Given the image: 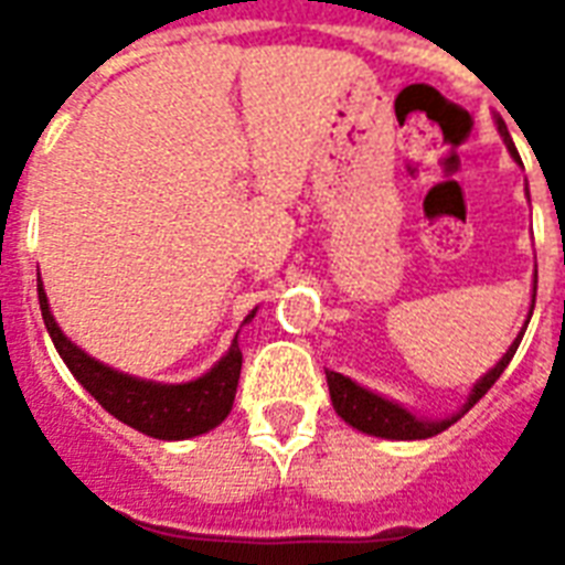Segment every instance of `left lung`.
Listing matches in <instances>:
<instances>
[{
	"label": "left lung",
	"mask_w": 565,
	"mask_h": 565,
	"mask_svg": "<svg viewBox=\"0 0 565 565\" xmlns=\"http://www.w3.org/2000/svg\"><path fill=\"white\" fill-rule=\"evenodd\" d=\"M497 129H500L502 141H505L509 152L518 159L512 135H509V129H505V122H502V119H497ZM533 307H536V295H533ZM533 307H530V316H533ZM526 324H530V319L524 322V331H526ZM524 331L514 337V343L509 345V352L500 358V364H497L493 370H488V373L472 385L467 403H463V409L455 415H448V418H443V422H424V418L413 415L409 409H403L401 403L385 401V397H379V394H373V391L361 388L358 382H352V379L343 376V373L324 370L333 409H337V415H340L345 424H352V427H358V430H364V434L370 436H382V439H427V436L443 434V430H448L457 418H463V415H467L469 409H472V406H476V403L491 391L493 382L502 376V370L509 367V361H512L514 352H518Z\"/></svg>",
	"instance_id": "obj_1"
}]
</instances>
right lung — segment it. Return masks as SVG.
<instances>
[{
    "label": "right lung",
    "mask_w": 565,
    "mask_h": 565,
    "mask_svg": "<svg viewBox=\"0 0 565 565\" xmlns=\"http://www.w3.org/2000/svg\"><path fill=\"white\" fill-rule=\"evenodd\" d=\"M39 303L47 333H51L60 358L65 361V367L72 370L74 379L122 424H129V427L152 436V439H189V436H201L213 430L232 413L237 379H241L243 367V352L237 345V337H234L232 349L204 376L192 379V382H180V385H162V382H147V379L119 373V370L81 352L60 331V324H56L51 312V303H47V295L41 288V279ZM253 316L255 310L246 316V322Z\"/></svg>",
    "instance_id": "1"
}]
</instances>
